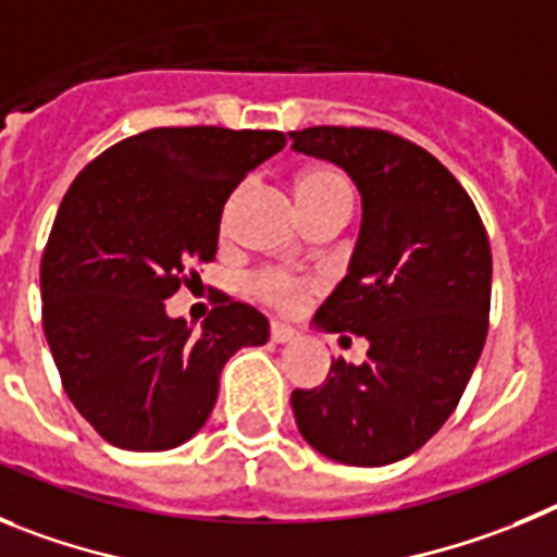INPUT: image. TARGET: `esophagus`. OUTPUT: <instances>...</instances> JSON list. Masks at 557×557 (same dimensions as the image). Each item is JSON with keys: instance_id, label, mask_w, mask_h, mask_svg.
<instances>
[{"instance_id": "1", "label": "esophagus", "mask_w": 557, "mask_h": 557, "mask_svg": "<svg viewBox=\"0 0 557 557\" xmlns=\"http://www.w3.org/2000/svg\"><path fill=\"white\" fill-rule=\"evenodd\" d=\"M299 338V330H294L290 324L274 322L272 324V341L274 344H290V341Z\"/></svg>"}]
</instances>
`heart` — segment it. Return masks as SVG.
<instances>
[{
	"mask_svg": "<svg viewBox=\"0 0 557 557\" xmlns=\"http://www.w3.org/2000/svg\"><path fill=\"white\" fill-rule=\"evenodd\" d=\"M327 197H349V185L347 180H344V174L327 166L308 169V172L299 174L297 177L299 202H308V199H327ZM252 290L263 299V302L277 305V308H290V305H297L299 297L308 290V283H302V280L294 277V274L288 272L269 269V272L255 274Z\"/></svg>",
	"mask_w": 557,
	"mask_h": 557,
	"instance_id": "obj_1",
	"label": "heart"
}]
</instances>
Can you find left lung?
Returning a JSON list of instances; mask_svg holds the SVG:
<instances>
[{"label":"left lung","mask_w":557,"mask_h":557,"mask_svg":"<svg viewBox=\"0 0 557 557\" xmlns=\"http://www.w3.org/2000/svg\"><path fill=\"white\" fill-rule=\"evenodd\" d=\"M297 152L335 163L360 194L349 269L313 324L369 341L319 388L290 394L315 453L388 466L433 438L458 405L488 333L491 247L458 180L422 147L385 129L308 127Z\"/></svg>","instance_id":"1"}]
</instances>
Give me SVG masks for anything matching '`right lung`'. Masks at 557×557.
<instances>
[{"instance_id": "obj_1", "label": "right lung", "mask_w": 557, "mask_h": 557, "mask_svg": "<svg viewBox=\"0 0 557 557\" xmlns=\"http://www.w3.org/2000/svg\"><path fill=\"white\" fill-rule=\"evenodd\" d=\"M283 147L277 129H147L91 160L60 202L41 260L44 333L69 399L113 447L194 438L224 363L269 341L252 305L224 297L194 330L166 299L216 255L230 194Z\"/></svg>"}]
</instances>
